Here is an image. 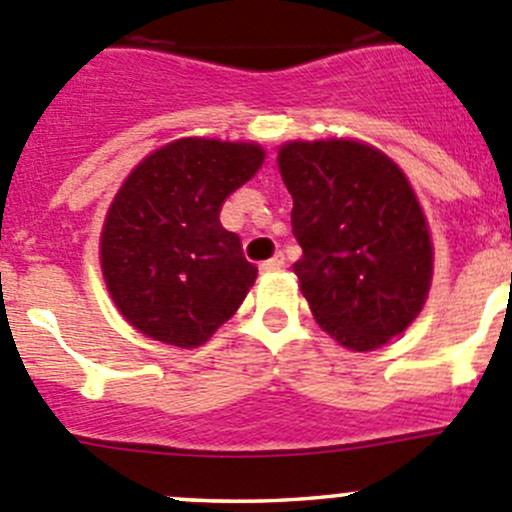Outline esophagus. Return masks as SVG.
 I'll return each mask as SVG.
<instances>
[{
  "instance_id": "34e87169",
  "label": "esophagus",
  "mask_w": 512,
  "mask_h": 512,
  "mask_svg": "<svg viewBox=\"0 0 512 512\" xmlns=\"http://www.w3.org/2000/svg\"><path fill=\"white\" fill-rule=\"evenodd\" d=\"M284 256H281V253H276L274 259H269V261H264V264H261V271H264V274H271V271H279V269H284Z\"/></svg>"
}]
</instances>
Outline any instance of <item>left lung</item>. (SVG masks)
<instances>
[{
  "label": "left lung",
  "mask_w": 512,
  "mask_h": 512,
  "mask_svg": "<svg viewBox=\"0 0 512 512\" xmlns=\"http://www.w3.org/2000/svg\"><path fill=\"white\" fill-rule=\"evenodd\" d=\"M276 163L304 251L294 274L316 324L352 352L384 347L420 316L435 269L410 178L357 138L289 140Z\"/></svg>",
  "instance_id": "obj_1"
}]
</instances>
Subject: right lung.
<instances>
[{
  "label": "right lung",
  "mask_w": 512,
  "mask_h": 512,
  "mask_svg": "<svg viewBox=\"0 0 512 512\" xmlns=\"http://www.w3.org/2000/svg\"><path fill=\"white\" fill-rule=\"evenodd\" d=\"M264 158L259 143L178 138L130 170L102 221L100 269L133 329L196 349L236 314L259 269L221 226V203Z\"/></svg>",
  "instance_id": "1"
}]
</instances>
